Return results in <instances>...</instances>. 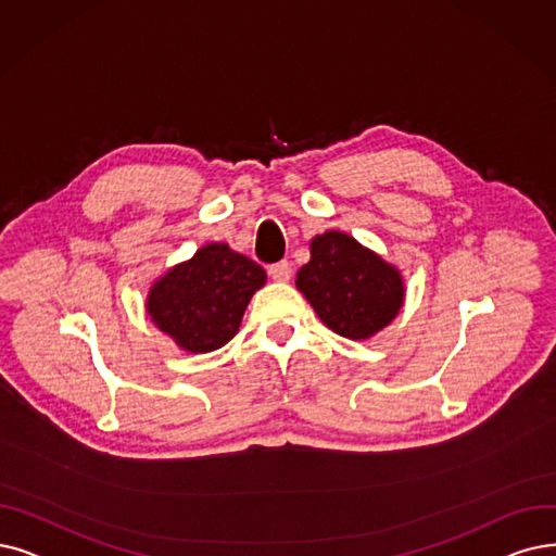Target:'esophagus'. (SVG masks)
Here are the masks:
<instances>
[{
    "instance_id": "34e87169",
    "label": "esophagus",
    "mask_w": 556,
    "mask_h": 556,
    "mask_svg": "<svg viewBox=\"0 0 556 556\" xmlns=\"http://www.w3.org/2000/svg\"><path fill=\"white\" fill-rule=\"evenodd\" d=\"M269 276L276 280V282H287L292 278V266H290V262H276V264H271L269 266Z\"/></svg>"
}]
</instances>
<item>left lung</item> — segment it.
<instances>
[{
    "label": "left lung",
    "mask_w": 556,
    "mask_h": 556,
    "mask_svg": "<svg viewBox=\"0 0 556 556\" xmlns=\"http://www.w3.org/2000/svg\"><path fill=\"white\" fill-rule=\"evenodd\" d=\"M296 290L324 326L346 340L374 338L406 301L399 266L340 230L309 239V262L296 274Z\"/></svg>",
    "instance_id": "left-lung-1"
}]
</instances>
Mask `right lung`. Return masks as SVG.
<instances>
[{
  "mask_svg": "<svg viewBox=\"0 0 556 556\" xmlns=\"http://www.w3.org/2000/svg\"><path fill=\"white\" fill-rule=\"evenodd\" d=\"M264 285L260 264L226 241H210L152 280L146 313L177 349L210 353L237 336L253 294Z\"/></svg>",
  "mask_w": 556,
  "mask_h": 556,
  "instance_id": "obj_1",
  "label": "right lung"
}]
</instances>
